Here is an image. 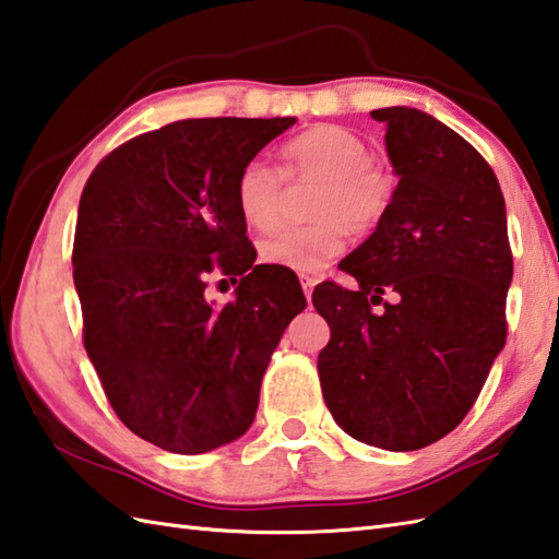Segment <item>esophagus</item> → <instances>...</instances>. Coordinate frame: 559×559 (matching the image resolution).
<instances>
[{
	"mask_svg": "<svg viewBox=\"0 0 559 559\" xmlns=\"http://www.w3.org/2000/svg\"><path fill=\"white\" fill-rule=\"evenodd\" d=\"M299 282H301V289L306 294V299L311 301V294H313V287H316V277L311 275H299Z\"/></svg>",
	"mask_w": 559,
	"mask_h": 559,
	"instance_id": "esophagus-1",
	"label": "esophagus"
}]
</instances>
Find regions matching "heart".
<instances>
[{
  "instance_id": "obj_1",
  "label": "heart",
  "mask_w": 559,
  "mask_h": 559,
  "mask_svg": "<svg viewBox=\"0 0 559 559\" xmlns=\"http://www.w3.org/2000/svg\"><path fill=\"white\" fill-rule=\"evenodd\" d=\"M280 158L282 174L289 180H318L321 188L311 202L313 224L287 226L260 241V258L272 267L316 275L343 253L347 229L369 234L391 210L395 180L371 162V146L352 130L316 124L284 144ZM282 174L263 158L248 162L238 174L236 210L258 231H267L280 222Z\"/></svg>"
}]
</instances>
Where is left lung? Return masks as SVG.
Wrapping results in <instances>:
<instances>
[{"label": "left lung", "instance_id": "8db88e82", "mask_svg": "<svg viewBox=\"0 0 559 559\" xmlns=\"http://www.w3.org/2000/svg\"><path fill=\"white\" fill-rule=\"evenodd\" d=\"M371 118L385 122L397 188L385 219L340 263L357 292L335 282L313 292L330 325L318 376L349 437L417 451L459 427L480 395L507 343L514 260L504 195L477 150L417 108Z\"/></svg>", "mask_w": 559, "mask_h": 559}]
</instances>
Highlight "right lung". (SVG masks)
Returning a JSON list of instances; mask_svg holds the SVG:
<instances>
[{
    "label": "right lung",
    "mask_w": 559,
    "mask_h": 559,
    "mask_svg": "<svg viewBox=\"0 0 559 559\" xmlns=\"http://www.w3.org/2000/svg\"><path fill=\"white\" fill-rule=\"evenodd\" d=\"M294 122L178 120L86 180L72 253L84 347L120 423L158 449L243 437L272 352L306 309L289 272L255 265L234 198L241 168ZM214 266L242 277L222 310L203 296Z\"/></svg>",
    "instance_id": "right-lung-1"
}]
</instances>
